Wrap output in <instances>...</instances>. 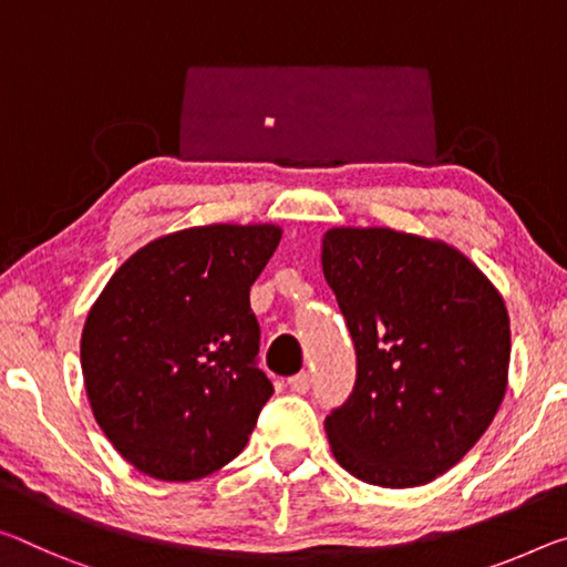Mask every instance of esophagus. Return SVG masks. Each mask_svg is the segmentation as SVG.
I'll use <instances>...</instances> for the list:
<instances>
[{
	"mask_svg": "<svg viewBox=\"0 0 567 567\" xmlns=\"http://www.w3.org/2000/svg\"><path fill=\"white\" fill-rule=\"evenodd\" d=\"M290 389L295 391V393H308L310 391V373L308 371H302V373H298V375H292L290 381Z\"/></svg>",
	"mask_w": 567,
	"mask_h": 567,
	"instance_id": "34e87169",
	"label": "esophagus"
}]
</instances>
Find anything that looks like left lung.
<instances>
[{"label": "left lung", "mask_w": 567, "mask_h": 567, "mask_svg": "<svg viewBox=\"0 0 567 567\" xmlns=\"http://www.w3.org/2000/svg\"><path fill=\"white\" fill-rule=\"evenodd\" d=\"M322 272L358 361L353 393L326 419L332 456L375 487L429 484L505 399V300L460 249L383 227L326 231Z\"/></svg>", "instance_id": "obj_1"}]
</instances>
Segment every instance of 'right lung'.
I'll use <instances>...</instances> for the list:
<instances>
[{"label": "right lung", "mask_w": 567, "mask_h": 567, "mask_svg": "<svg viewBox=\"0 0 567 567\" xmlns=\"http://www.w3.org/2000/svg\"><path fill=\"white\" fill-rule=\"evenodd\" d=\"M272 224H209L148 241L87 312L80 363L95 421L138 472L192 482L247 446L272 383L257 368L249 287Z\"/></svg>", "instance_id": "obj_1"}]
</instances>
